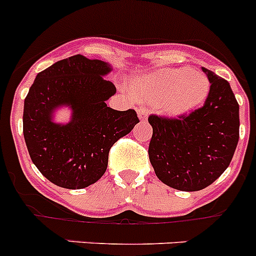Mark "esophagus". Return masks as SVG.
Listing matches in <instances>:
<instances>
[{
  "mask_svg": "<svg viewBox=\"0 0 256 256\" xmlns=\"http://www.w3.org/2000/svg\"><path fill=\"white\" fill-rule=\"evenodd\" d=\"M138 118L140 119H141L142 122H144L146 120V119H148V110H146V108H138Z\"/></svg>",
  "mask_w": 256,
  "mask_h": 256,
  "instance_id": "esophagus-1",
  "label": "esophagus"
}]
</instances>
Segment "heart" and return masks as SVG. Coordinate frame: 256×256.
<instances>
[{
    "label": "heart",
    "instance_id": "1",
    "mask_svg": "<svg viewBox=\"0 0 256 256\" xmlns=\"http://www.w3.org/2000/svg\"><path fill=\"white\" fill-rule=\"evenodd\" d=\"M133 88L146 102L159 104L164 114L183 115L204 102L210 90L208 76L187 68H164L137 79Z\"/></svg>",
    "mask_w": 256,
    "mask_h": 256
}]
</instances>
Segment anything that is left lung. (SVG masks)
Here are the masks:
<instances>
[{
	"instance_id": "1",
	"label": "left lung",
	"mask_w": 256,
	"mask_h": 256,
	"mask_svg": "<svg viewBox=\"0 0 256 256\" xmlns=\"http://www.w3.org/2000/svg\"><path fill=\"white\" fill-rule=\"evenodd\" d=\"M210 90L202 108L178 119L150 115L148 158L156 177L172 188L200 191L218 180L240 137L238 104L226 79L202 68Z\"/></svg>"
}]
</instances>
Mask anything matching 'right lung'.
<instances>
[{
  "label": "right lung",
  "instance_id": "right-lung-1",
  "mask_svg": "<svg viewBox=\"0 0 256 256\" xmlns=\"http://www.w3.org/2000/svg\"><path fill=\"white\" fill-rule=\"evenodd\" d=\"M112 66L83 55L64 58L37 74L24 101L22 133L33 164L54 184L79 190L100 180L108 151L138 123L132 108L118 112L105 101L116 88L104 76ZM69 106L72 120H52L56 108Z\"/></svg>",
  "mask_w": 256,
  "mask_h": 256
}]
</instances>
